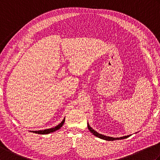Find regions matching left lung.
I'll list each match as a JSON object with an SVG mask.
<instances>
[{"label": "left lung", "mask_w": 160, "mask_h": 160, "mask_svg": "<svg viewBox=\"0 0 160 160\" xmlns=\"http://www.w3.org/2000/svg\"><path fill=\"white\" fill-rule=\"evenodd\" d=\"M87 127L88 128H89V130L91 131V132H92V133L95 135V136H96L98 138H99L100 139H102V140H108V141H113V140H122V139H125V138H128L130 135H127V136H124V137H121V138H112V137H108V136H106V135H102L98 133V132H96V131H94L93 129L91 128L89 124H87Z\"/></svg>", "instance_id": "1"}]
</instances>
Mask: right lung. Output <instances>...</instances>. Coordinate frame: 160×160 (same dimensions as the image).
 I'll return each mask as SVG.
<instances>
[{
	"mask_svg": "<svg viewBox=\"0 0 160 160\" xmlns=\"http://www.w3.org/2000/svg\"><path fill=\"white\" fill-rule=\"evenodd\" d=\"M64 120H65V118H64V120L61 122V123H60L58 125H57L56 127H53V128L45 129V130H42V131H33L32 132H35V133H38V134H49V133H50V132H53L54 131L58 130L59 128L62 127V126L64 124Z\"/></svg>",
	"mask_w": 160,
	"mask_h": 160,
	"instance_id": "1",
	"label": "right lung"
}]
</instances>
